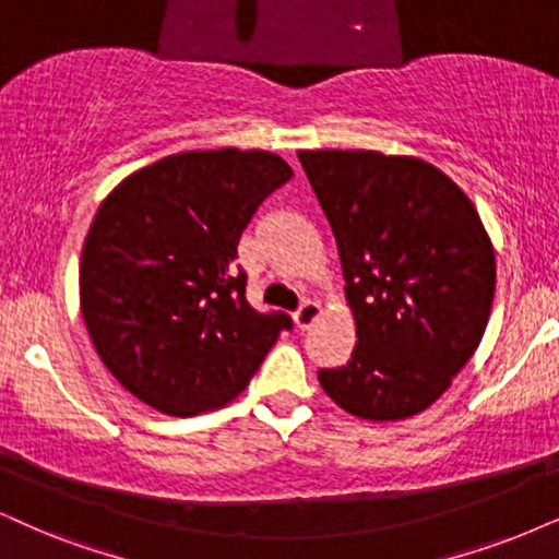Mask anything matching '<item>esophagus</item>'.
Instances as JSON below:
<instances>
[{"mask_svg":"<svg viewBox=\"0 0 559 559\" xmlns=\"http://www.w3.org/2000/svg\"><path fill=\"white\" fill-rule=\"evenodd\" d=\"M322 314V307L317 301H312V299H307L301 304L299 309H296L294 312V324L299 330H307V328H312V324L317 322V317Z\"/></svg>","mask_w":559,"mask_h":559,"instance_id":"obj_1","label":"esophagus"}]
</instances>
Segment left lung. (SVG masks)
<instances>
[{"mask_svg":"<svg viewBox=\"0 0 559 559\" xmlns=\"http://www.w3.org/2000/svg\"><path fill=\"white\" fill-rule=\"evenodd\" d=\"M341 255L356 345L317 373L371 423L428 409L475 356L496 294V250L469 195L405 154L299 152Z\"/></svg>","mask_w":559,"mask_h":559,"instance_id":"left-lung-1","label":"left lung"}]
</instances>
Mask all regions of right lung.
<instances>
[{
    "label": "right lung",
    "mask_w": 559,
    "mask_h": 559,
    "mask_svg": "<svg viewBox=\"0 0 559 559\" xmlns=\"http://www.w3.org/2000/svg\"><path fill=\"white\" fill-rule=\"evenodd\" d=\"M292 175L263 150L178 152L105 195L82 247L80 309L105 369L144 405L178 418L229 405L292 328L247 304L231 265Z\"/></svg>",
    "instance_id": "add662e5"
}]
</instances>
